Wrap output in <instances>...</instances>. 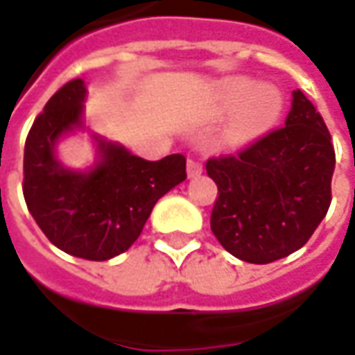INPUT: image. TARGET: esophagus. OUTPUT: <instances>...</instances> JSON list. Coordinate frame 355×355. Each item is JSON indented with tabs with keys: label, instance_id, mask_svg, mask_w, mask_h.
Masks as SVG:
<instances>
[{
	"label": "esophagus",
	"instance_id": "obj_1",
	"mask_svg": "<svg viewBox=\"0 0 355 355\" xmlns=\"http://www.w3.org/2000/svg\"><path fill=\"white\" fill-rule=\"evenodd\" d=\"M187 173H189V177H198V175L202 173L200 161H196V159H189V161H187Z\"/></svg>",
	"mask_w": 355,
	"mask_h": 355
}]
</instances>
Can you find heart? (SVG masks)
Instances as JSON below:
<instances>
[{"label":"heart","mask_w":355,"mask_h":355,"mask_svg":"<svg viewBox=\"0 0 355 355\" xmlns=\"http://www.w3.org/2000/svg\"><path fill=\"white\" fill-rule=\"evenodd\" d=\"M227 105H245V114L239 125V135H248L255 129L265 128L267 123H271L281 110V96L277 90L269 86H259L250 80H232L226 84Z\"/></svg>","instance_id":"heart-1"}]
</instances>
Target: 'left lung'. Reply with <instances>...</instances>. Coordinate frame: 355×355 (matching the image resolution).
Returning <instances> with one entry per match:
<instances>
[{"label": "left lung", "instance_id": "obj_1", "mask_svg": "<svg viewBox=\"0 0 355 355\" xmlns=\"http://www.w3.org/2000/svg\"><path fill=\"white\" fill-rule=\"evenodd\" d=\"M330 139L322 116L297 90L283 128L206 161L218 187L210 227L224 250L265 265L311 239L332 202L336 153Z\"/></svg>", "mask_w": 355, "mask_h": 355}]
</instances>
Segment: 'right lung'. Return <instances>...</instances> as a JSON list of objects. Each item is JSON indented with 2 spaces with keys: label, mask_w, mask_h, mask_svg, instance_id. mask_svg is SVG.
<instances>
[{
  "label": "right lung",
  "mask_w": 355,
  "mask_h": 355,
  "mask_svg": "<svg viewBox=\"0 0 355 355\" xmlns=\"http://www.w3.org/2000/svg\"><path fill=\"white\" fill-rule=\"evenodd\" d=\"M84 82H67L33 121L23 157V196L35 222L58 250L105 261L139 238L157 200L187 178L184 155L145 161L100 141L102 161L90 173L56 161L55 143L80 125Z\"/></svg>",
  "instance_id": "1"
}]
</instances>
